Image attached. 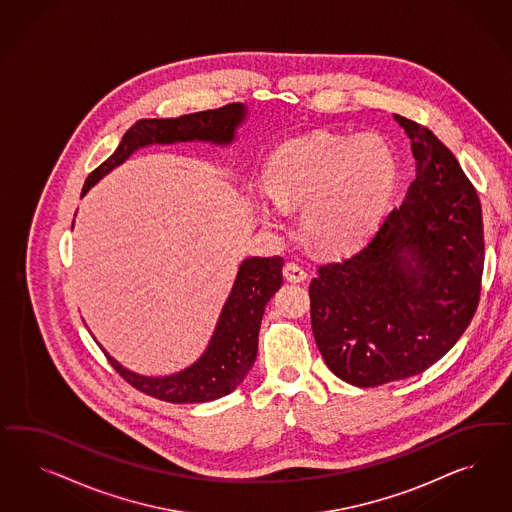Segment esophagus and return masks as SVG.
<instances>
[{
    "instance_id": "obj_1",
    "label": "esophagus",
    "mask_w": 512,
    "mask_h": 512,
    "mask_svg": "<svg viewBox=\"0 0 512 512\" xmlns=\"http://www.w3.org/2000/svg\"><path fill=\"white\" fill-rule=\"evenodd\" d=\"M283 276L291 283H300L308 278V272L298 263H287L283 266Z\"/></svg>"
}]
</instances>
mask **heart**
<instances>
[{"instance_id": "obj_1", "label": "heart", "mask_w": 512, "mask_h": 512, "mask_svg": "<svg viewBox=\"0 0 512 512\" xmlns=\"http://www.w3.org/2000/svg\"><path fill=\"white\" fill-rule=\"evenodd\" d=\"M396 174V155L383 137L315 131L270 155L266 191L255 197V210L263 223L278 227L285 210L302 206L306 240L326 253H345L387 208Z\"/></svg>"}]
</instances>
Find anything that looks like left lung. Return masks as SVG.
Instances as JSON below:
<instances>
[{
  "label": "left lung",
  "mask_w": 512,
  "mask_h": 512,
  "mask_svg": "<svg viewBox=\"0 0 512 512\" xmlns=\"http://www.w3.org/2000/svg\"><path fill=\"white\" fill-rule=\"evenodd\" d=\"M417 176L400 206L351 257L310 283L313 338L328 370L379 387L428 370L460 340L481 298L479 195L434 133L394 114Z\"/></svg>",
  "instance_id": "8db88e82"
}]
</instances>
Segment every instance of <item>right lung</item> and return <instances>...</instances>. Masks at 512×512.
<instances>
[{"instance_id": "obj_1", "label": "right lung", "mask_w": 512, "mask_h": 512, "mask_svg": "<svg viewBox=\"0 0 512 512\" xmlns=\"http://www.w3.org/2000/svg\"><path fill=\"white\" fill-rule=\"evenodd\" d=\"M246 107L240 103L221 109L202 110L180 118L139 120L127 129L116 152L86 178L82 195L95 186L107 172L122 165L135 150L148 144H172L204 140L231 144L236 127L246 120ZM281 257H249L240 264L233 291L227 298L214 336L202 357L182 372L165 377H146L129 372L109 357L112 368L140 392L171 403L212 402L231 394L248 375L259 345V328L264 306L283 283Z\"/></svg>"}]
</instances>
